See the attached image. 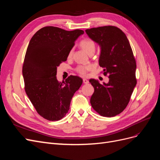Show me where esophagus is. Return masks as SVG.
Here are the masks:
<instances>
[{
  "label": "esophagus",
  "mask_w": 160,
  "mask_h": 160,
  "mask_svg": "<svg viewBox=\"0 0 160 160\" xmlns=\"http://www.w3.org/2000/svg\"><path fill=\"white\" fill-rule=\"evenodd\" d=\"M83 83H85V84L89 83V81H88V79H83Z\"/></svg>",
  "instance_id": "34e87169"
}]
</instances>
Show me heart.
<instances>
[{"mask_svg": "<svg viewBox=\"0 0 160 160\" xmlns=\"http://www.w3.org/2000/svg\"><path fill=\"white\" fill-rule=\"evenodd\" d=\"M80 45H81V47L83 49V50L85 52H87V53H89L91 51H95V43L93 41L90 39V38H85V39L81 41ZM72 52V51L71 50L69 52V57L71 56ZM91 69H92V66L90 65H79L77 67V71L82 75H85L87 74V72H88V71Z\"/></svg>", "mask_w": 160, "mask_h": 160, "instance_id": "1", "label": "heart"}]
</instances>
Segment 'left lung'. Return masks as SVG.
<instances>
[{
    "instance_id": "obj_1",
    "label": "left lung",
    "mask_w": 160,
    "mask_h": 160,
    "mask_svg": "<svg viewBox=\"0 0 160 160\" xmlns=\"http://www.w3.org/2000/svg\"><path fill=\"white\" fill-rule=\"evenodd\" d=\"M85 32L100 46L99 64L109 79L102 85L98 80H89L94 88L90 102L101 116L113 117L127 107L137 83L136 62L132 47L125 34L114 26L92 28Z\"/></svg>"
}]
</instances>
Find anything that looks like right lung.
I'll return each mask as SVG.
<instances>
[{"mask_svg":"<svg viewBox=\"0 0 160 160\" xmlns=\"http://www.w3.org/2000/svg\"><path fill=\"white\" fill-rule=\"evenodd\" d=\"M84 31H68L45 27L32 36L22 66L25 89L37 113L49 121H58L68 112L75 92L83 79L70 75L65 81L57 79V68L67 61L75 41Z\"/></svg>","mask_w":160,"mask_h":160,"instance_id":"add662e5","label":"right lung"}]
</instances>
